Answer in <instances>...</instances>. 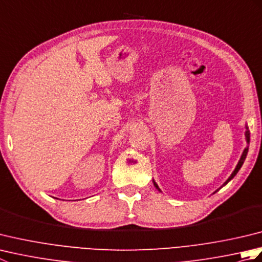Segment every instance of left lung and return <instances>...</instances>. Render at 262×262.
<instances>
[{"label":"left lung","instance_id":"1","mask_svg":"<svg viewBox=\"0 0 262 262\" xmlns=\"http://www.w3.org/2000/svg\"><path fill=\"white\" fill-rule=\"evenodd\" d=\"M246 137H247V142H248V143H250V132L248 130V127H247V132H246ZM248 149H249L248 147H247L246 149H244V151H243V154H242V157H241L240 161H238V163H237V165H236V168H235V170H234V171H233V173L231 174V177L229 178V179H227V180H226V182L224 183V185H223V186H225L227 182H229V181H231V180L233 179V178H234V177H235V174L237 173V172H238V170H240V169H241V166H242V164H243V162H244V160H246V158H247V154H248ZM154 186H155V187H157V188L159 189L158 185H157V183H155V182H154Z\"/></svg>","mask_w":262,"mask_h":262}]
</instances>
